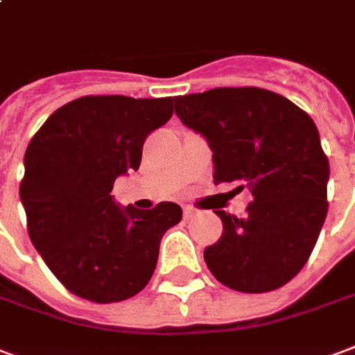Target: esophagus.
<instances>
[{
	"mask_svg": "<svg viewBox=\"0 0 355 355\" xmlns=\"http://www.w3.org/2000/svg\"><path fill=\"white\" fill-rule=\"evenodd\" d=\"M193 215H194V209H193V207H183V217H185V218H191V217H193Z\"/></svg>",
	"mask_w": 355,
	"mask_h": 355,
	"instance_id": "1",
	"label": "esophagus"
}]
</instances>
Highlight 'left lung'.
Here are the masks:
<instances>
[{"label":"left lung","instance_id":"obj_1","mask_svg":"<svg viewBox=\"0 0 355 355\" xmlns=\"http://www.w3.org/2000/svg\"><path fill=\"white\" fill-rule=\"evenodd\" d=\"M175 116L206 138L215 181H239L245 217L217 209L223 236L204 250L213 277L247 294L275 290L307 263L327 215L329 162L307 112L262 87H215L174 98Z\"/></svg>","mask_w":355,"mask_h":355}]
</instances>
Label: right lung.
Returning a JSON list of instances; mask_svg holds the SVG:
<instances>
[{
  "label": "right lung",
  "mask_w": 355,
  "mask_h": 355,
  "mask_svg": "<svg viewBox=\"0 0 355 355\" xmlns=\"http://www.w3.org/2000/svg\"><path fill=\"white\" fill-rule=\"evenodd\" d=\"M170 117L172 97H80L31 138L20 183L29 238L69 292L114 303L153 275L162 236L181 220V207H121L110 193L119 175L138 170L146 137Z\"/></svg>",
  "instance_id": "obj_1"
}]
</instances>
